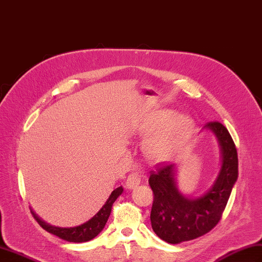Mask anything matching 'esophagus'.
I'll use <instances>...</instances> for the list:
<instances>
[{
    "mask_svg": "<svg viewBox=\"0 0 262 262\" xmlns=\"http://www.w3.org/2000/svg\"><path fill=\"white\" fill-rule=\"evenodd\" d=\"M139 184H141V176H139V174L132 173L128 175V178H127V180H126V187L127 188L132 190V188H135Z\"/></svg>",
    "mask_w": 262,
    "mask_h": 262,
    "instance_id": "obj_1",
    "label": "esophagus"
}]
</instances>
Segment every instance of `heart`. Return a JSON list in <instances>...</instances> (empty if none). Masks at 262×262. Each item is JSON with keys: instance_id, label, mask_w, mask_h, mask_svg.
Listing matches in <instances>:
<instances>
[{"instance_id": "b5f03b06", "label": "heart", "mask_w": 262, "mask_h": 262, "mask_svg": "<svg viewBox=\"0 0 262 262\" xmlns=\"http://www.w3.org/2000/svg\"><path fill=\"white\" fill-rule=\"evenodd\" d=\"M176 120H178V114L174 112H164L157 117H155V119L151 120L146 126L145 130L150 133L157 132L160 129H165ZM190 129L191 121L187 118H180L172 127L164 130L163 133L157 134V135L149 139L147 142V146H146L147 153L151 159L157 161L169 159L174 154L176 148L181 145L182 141L185 138Z\"/></svg>"}]
</instances>
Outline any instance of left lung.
Listing matches in <instances>:
<instances>
[{
	"mask_svg": "<svg viewBox=\"0 0 262 262\" xmlns=\"http://www.w3.org/2000/svg\"><path fill=\"white\" fill-rule=\"evenodd\" d=\"M222 149V167L215 183L199 199L182 195L174 184V164L159 163L149 172L148 183L154 201L150 222L154 232L172 245L190 241L210 232L221 220L238 178V151L230 133L220 121H210Z\"/></svg>",
	"mask_w": 262,
	"mask_h": 262,
	"instance_id": "left-lung-1",
	"label": "left lung"
}]
</instances>
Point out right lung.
Here are the masks:
<instances>
[{
	"instance_id": "1",
	"label": "right lung",
	"mask_w": 262,
	"mask_h": 262,
	"mask_svg": "<svg viewBox=\"0 0 262 262\" xmlns=\"http://www.w3.org/2000/svg\"><path fill=\"white\" fill-rule=\"evenodd\" d=\"M121 193H123V187L121 186L117 187L116 190H114L111 194V196L108 198L107 202L99 210L98 213L94 217H91L86 223L75 228L52 227L50 224H47L46 222L42 221L41 219H39L38 215H36L32 210L31 214L35 219V221L40 224V227L42 229H45L48 232L59 236L60 239H63L69 242H87L91 239H94L95 236H97L101 232V230L105 227L109 215H111L114 202L117 200V198Z\"/></svg>"
}]
</instances>
